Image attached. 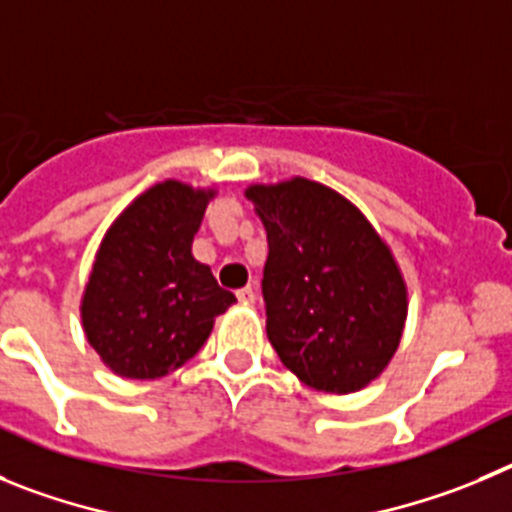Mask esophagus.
I'll list each match as a JSON object with an SVG mask.
<instances>
[{
  "mask_svg": "<svg viewBox=\"0 0 512 512\" xmlns=\"http://www.w3.org/2000/svg\"><path fill=\"white\" fill-rule=\"evenodd\" d=\"M237 298L239 303H252L255 301V290H252V285H245V288L237 290Z\"/></svg>",
  "mask_w": 512,
  "mask_h": 512,
  "instance_id": "esophagus-1",
  "label": "esophagus"
}]
</instances>
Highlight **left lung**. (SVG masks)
<instances>
[{
    "label": "left lung",
    "mask_w": 512,
    "mask_h": 512,
    "mask_svg": "<svg viewBox=\"0 0 512 512\" xmlns=\"http://www.w3.org/2000/svg\"><path fill=\"white\" fill-rule=\"evenodd\" d=\"M267 232V339L303 385L347 395L390 365L408 316L393 252L342 193L308 178L245 191Z\"/></svg>",
    "instance_id": "8db88e82"
}]
</instances>
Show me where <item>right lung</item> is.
<instances>
[{"label": "right lung", "instance_id": "add662e5", "mask_svg": "<svg viewBox=\"0 0 512 512\" xmlns=\"http://www.w3.org/2000/svg\"><path fill=\"white\" fill-rule=\"evenodd\" d=\"M216 188L168 178L114 219L81 296V324L119 377L158 380L204 347L214 319L237 303L193 257V234Z\"/></svg>", "mask_w": 512, "mask_h": 512}]
</instances>
